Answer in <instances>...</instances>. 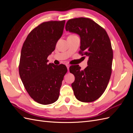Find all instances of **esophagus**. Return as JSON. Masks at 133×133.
Returning <instances> with one entry per match:
<instances>
[{"label":"esophagus","mask_w":133,"mask_h":133,"mask_svg":"<svg viewBox=\"0 0 133 133\" xmlns=\"http://www.w3.org/2000/svg\"><path fill=\"white\" fill-rule=\"evenodd\" d=\"M66 67H67L68 70H69V66H70V65H68V64H67V65H66Z\"/></svg>","instance_id":"obj_1"}]
</instances>
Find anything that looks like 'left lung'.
Returning <instances> with one entry per match:
<instances>
[{
    "mask_svg": "<svg viewBox=\"0 0 133 133\" xmlns=\"http://www.w3.org/2000/svg\"><path fill=\"white\" fill-rule=\"evenodd\" d=\"M65 30L79 35V53L89 57L84 70L78 65L69 68L75 76L71 84L75 96L82 102H94L103 94L110 78L113 52L110 39L105 29L89 18L70 19Z\"/></svg>",
    "mask_w": 133,
    "mask_h": 133,
    "instance_id": "1",
    "label": "left lung"
}]
</instances>
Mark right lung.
I'll return each mask as SVG.
<instances>
[{"label": "right lung", "instance_id": "add662e5", "mask_svg": "<svg viewBox=\"0 0 133 133\" xmlns=\"http://www.w3.org/2000/svg\"><path fill=\"white\" fill-rule=\"evenodd\" d=\"M65 22L49 21L41 24L28 34L21 50L20 77L30 97L43 105L58 99L67 72L65 65L48 64L47 60L62 37Z\"/></svg>", "mask_w": 133, "mask_h": 133}]
</instances>
